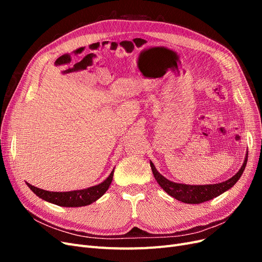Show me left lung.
<instances>
[{
  "label": "left lung",
  "mask_w": 262,
  "mask_h": 262,
  "mask_svg": "<svg viewBox=\"0 0 262 262\" xmlns=\"http://www.w3.org/2000/svg\"><path fill=\"white\" fill-rule=\"evenodd\" d=\"M247 160H248V153L246 154L245 162L241 167L239 171L237 172L236 175H234L232 178H229L224 182H221V184L202 185V186L184 185V184H177V182H172L168 179H166L163 175H161V173L156 170L155 166L152 162L149 163V165H150V168H152L153 175L156 181L158 182V185H160L169 195H171L172 198H175L176 200H179L181 202L196 204V203L209 201L213 199V198H215L225 192L229 188H232L243 175L246 164H247Z\"/></svg>",
  "instance_id": "1"
}]
</instances>
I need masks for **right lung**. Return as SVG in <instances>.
Wrapping results in <instances>:
<instances>
[{
    "label": "right lung",
    "mask_w": 262,
    "mask_h": 262,
    "mask_svg": "<svg viewBox=\"0 0 262 262\" xmlns=\"http://www.w3.org/2000/svg\"><path fill=\"white\" fill-rule=\"evenodd\" d=\"M113 177H114V170L105 181H102L101 184L97 186H94L83 190H74V191H69V192L47 191V190L31 186L30 184H28V182H27V186L30 188V190H33V192L36 195L41 198V199L46 201L60 205V207L76 208V207H85V205H89L96 201L97 199H99V198L108 190L110 184H112L113 181Z\"/></svg>",
    "instance_id": "obj_1"
}]
</instances>
